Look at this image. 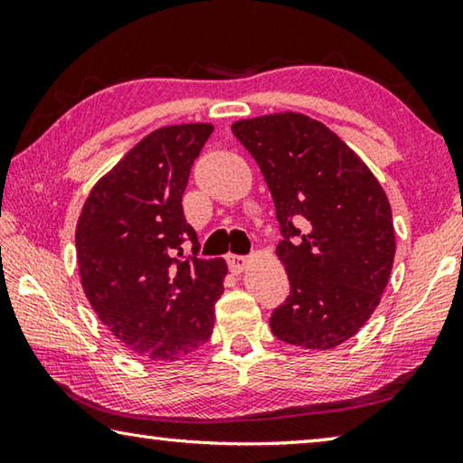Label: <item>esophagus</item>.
Masks as SVG:
<instances>
[{"label": "esophagus", "instance_id": "esophagus-1", "mask_svg": "<svg viewBox=\"0 0 463 463\" xmlns=\"http://www.w3.org/2000/svg\"><path fill=\"white\" fill-rule=\"evenodd\" d=\"M226 261H229V268L234 273H241V271H245V268L249 265V257H245V255H229V257H226Z\"/></svg>", "mask_w": 463, "mask_h": 463}]
</instances>
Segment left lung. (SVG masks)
Masks as SVG:
<instances>
[{
	"instance_id": "left-lung-1",
	"label": "left lung",
	"mask_w": 463,
	"mask_h": 463,
	"mask_svg": "<svg viewBox=\"0 0 463 463\" xmlns=\"http://www.w3.org/2000/svg\"><path fill=\"white\" fill-rule=\"evenodd\" d=\"M268 182L289 296L271 333L304 349L351 339L380 304L394 263L392 210L365 163L323 122L279 112L232 124Z\"/></svg>"
}]
</instances>
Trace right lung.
I'll return each mask as SVG.
<instances>
[{
    "mask_svg": "<svg viewBox=\"0 0 463 463\" xmlns=\"http://www.w3.org/2000/svg\"><path fill=\"white\" fill-rule=\"evenodd\" d=\"M213 124L153 130L91 187L77 221L83 292L124 347L177 362L210 339L226 263L200 260L182 198ZM190 240L193 255L183 253Z\"/></svg>",
    "mask_w": 463,
    "mask_h": 463,
    "instance_id": "right-lung-1",
    "label": "right lung"
}]
</instances>
